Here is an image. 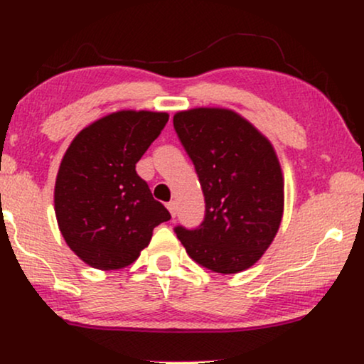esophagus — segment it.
I'll list each match as a JSON object with an SVG mask.
<instances>
[{
	"label": "esophagus",
	"mask_w": 364,
	"mask_h": 364,
	"mask_svg": "<svg viewBox=\"0 0 364 364\" xmlns=\"http://www.w3.org/2000/svg\"><path fill=\"white\" fill-rule=\"evenodd\" d=\"M167 208H168V212H171L172 217L177 215V203L176 202H168L167 203Z\"/></svg>",
	"instance_id": "1"
}]
</instances>
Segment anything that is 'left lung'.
<instances>
[{
    "instance_id": "obj_1",
    "label": "left lung",
    "mask_w": 364,
    "mask_h": 364,
    "mask_svg": "<svg viewBox=\"0 0 364 364\" xmlns=\"http://www.w3.org/2000/svg\"><path fill=\"white\" fill-rule=\"evenodd\" d=\"M205 197L200 227L176 233L188 257L215 273L260 260L283 217L285 182L272 142L232 109L196 107L173 116Z\"/></svg>"
}]
</instances>
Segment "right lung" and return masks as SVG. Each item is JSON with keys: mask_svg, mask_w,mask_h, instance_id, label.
I'll use <instances>...</instances> for the list:
<instances>
[{"mask_svg": "<svg viewBox=\"0 0 364 364\" xmlns=\"http://www.w3.org/2000/svg\"><path fill=\"white\" fill-rule=\"evenodd\" d=\"M167 121V112L117 111L89 124L69 144L54 186V212L68 247L89 267L131 265L154 228L171 220L136 172Z\"/></svg>", "mask_w": 364, "mask_h": 364, "instance_id": "add662e5", "label": "right lung"}]
</instances>
